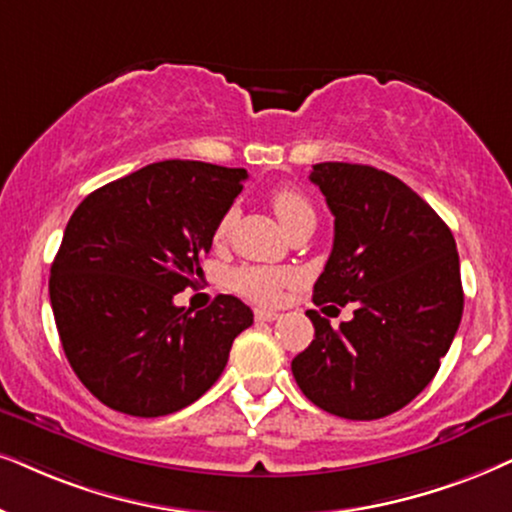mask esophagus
Listing matches in <instances>:
<instances>
[{"label": "esophagus", "instance_id": "esophagus-1", "mask_svg": "<svg viewBox=\"0 0 512 512\" xmlns=\"http://www.w3.org/2000/svg\"><path fill=\"white\" fill-rule=\"evenodd\" d=\"M255 319L257 321H276L278 314L269 312V309H255Z\"/></svg>", "mask_w": 512, "mask_h": 512}]
</instances>
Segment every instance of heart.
<instances>
[{"label":"heart","mask_w":512,"mask_h":512,"mask_svg":"<svg viewBox=\"0 0 512 512\" xmlns=\"http://www.w3.org/2000/svg\"><path fill=\"white\" fill-rule=\"evenodd\" d=\"M271 208H274L278 222L283 224V229H290L295 222H300L304 217H314L312 203H309L307 196L295 186H281L269 196ZM231 222V212L219 219L215 226V238L222 241V238L229 234ZM290 271L286 269H278V267H238L234 271V288L238 293L250 297L255 302H276L278 295H281V288L290 283Z\"/></svg>","instance_id":"obj_1"}]
</instances>
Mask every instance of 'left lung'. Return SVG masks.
I'll use <instances>...</instances> for the list:
<instances>
[{"mask_svg": "<svg viewBox=\"0 0 512 512\" xmlns=\"http://www.w3.org/2000/svg\"><path fill=\"white\" fill-rule=\"evenodd\" d=\"M309 179L335 217L314 304L352 302L357 309L340 328L309 309L314 340L290 364L295 383L333 416H390L435 378L461 323L454 234L416 191L383 170L319 163Z\"/></svg>", "mask_w": 512, "mask_h": 512, "instance_id": "8db88e82", "label": "left lung"}]
</instances>
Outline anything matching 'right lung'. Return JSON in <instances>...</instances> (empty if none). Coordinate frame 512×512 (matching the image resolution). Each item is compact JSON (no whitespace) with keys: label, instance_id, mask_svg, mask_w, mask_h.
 <instances>
[{"label":"right lung","instance_id":"right-lung-1","mask_svg":"<svg viewBox=\"0 0 512 512\" xmlns=\"http://www.w3.org/2000/svg\"><path fill=\"white\" fill-rule=\"evenodd\" d=\"M248 172L163 160L77 205L51 264L49 297L63 352L111 409L158 418L203 397L252 312L217 295L191 314L174 295L203 274L215 226Z\"/></svg>","mask_w":512,"mask_h":512}]
</instances>
